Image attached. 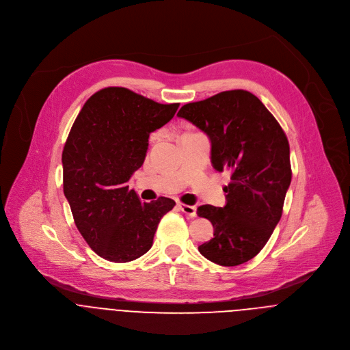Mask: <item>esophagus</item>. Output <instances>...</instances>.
Masks as SVG:
<instances>
[{"label": "esophagus", "instance_id": "esophagus-1", "mask_svg": "<svg viewBox=\"0 0 350 350\" xmlns=\"http://www.w3.org/2000/svg\"><path fill=\"white\" fill-rule=\"evenodd\" d=\"M178 208H179L183 213H186L187 216H190V217H194L196 213H197V208L193 206V205H186V204L179 202V204H178Z\"/></svg>", "mask_w": 350, "mask_h": 350}]
</instances>
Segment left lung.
I'll use <instances>...</instances> for the list:
<instances>
[{
    "label": "left lung",
    "mask_w": 350,
    "mask_h": 350,
    "mask_svg": "<svg viewBox=\"0 0 350 350\" xmlns=\"http://www.w3.org/2000/svg\"><path fill=\"white\" fill-rule=\"evenodd\" d=\"M178 116L211 141V163L228 171L226 205H201L213 238L198 246L215 264L234 267L253 258L280 220L291 182L288 141L271 112L252 93L230 90L180 108Z\"/></svg>",
    "instance_id": "obj_1"
}]
</instances>
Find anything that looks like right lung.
I'll return each mask as SVG.
<instances>
[{
    "mask_svg": "<svg viewBox=\"0 0 350 350\" xmlns=\"http://www.w3.org/2000/svg\"><path fill=\"white\" fill-rule=\"evenodd\" d=\"M178 108L107 88L86 101L70 131L62 157L64 196L79 232L108 261L145 254L160 219L175 205L167 197L141 202L127 182L145 161L150 133Z\"/></svg>",
    "mask_w": 350,
    "mask_h": 350,
    "instance_id": "obj_1",
    "label": "right lung"
}]
</instances>
